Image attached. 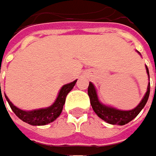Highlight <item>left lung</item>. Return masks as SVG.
<instances>
[{
    "label": "left lung",
    "mask_w": 156,
    "mask_h": 156,
    "mask_svg": "<svg viewBox=\"0 0 156 156\" xmlns=\"http://www.w3.org/2000/svg\"><path fill=\"white\" fill-rule=\"evenodd\" d=\"M146 71H147V74L149 75L147 67H146ZM87 94L89 96L90 104L92 106V108L101 119H103L104 121H106L107 123L111 124V125L123 126V125H126L128 122L132 121L145 106V104L148 100V98H149V94H150V83L148 85L147 91H146L144 98L140 102V104L136 108L129 110V111H122V110H118V109L109 108V107L102 105L98 99L96 89L92 83H89V85H88Z\"/></svg>",
    "instance_id": "8db88e82"
}]
</instances>
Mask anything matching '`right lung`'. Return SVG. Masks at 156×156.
I'll return each mask as SVG.
<instances>
[{
	"label": "right lung",
	"instance_id": "obj_1",
	"mask_svg": "<svg viewBox=\"0 0 156 156\" xmlns=\"http://www.w3.org/2000/svg\"><path fill=\"white\" fill-rule=\"evenodd\" d=\"M76 82H77V80L63 86L58 93V96L55 103L47 108L38 109V110H34V111H23V110L17 108L15 106H13L12 103L9 100V98L6 96H5V98L8 101L12 110L14 112V114L20 120H22L23 122L28 123L30 125H32V126H45L48 123L54 121L58 116H59V115L62 112V108L65 104V101H66V97L69 93V91L73 88Z\"/></svg>",
	"mask_w": 156,
	"mask_h": 156
}]
</instances>
